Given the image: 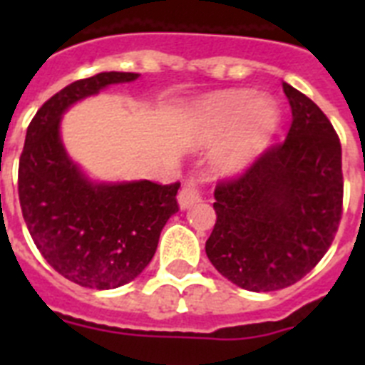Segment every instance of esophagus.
I'll return each mask as SVG.
<instances>
[{
    "mask_svg": "<svg viewBox=\"0 0 365 365\" xmlns=\"http://www.w3.org/2000/svg\"><path fill=\"white\" fill-rule=\"evenodd\" d=\"M200 200V191H199V185L197 182H187L180 189V193H178V205L182 210H187L189 206H193L195 202H199Z\"/></svg>",
    "mask_w": 365,
    "mask_h": 365,
    "instance_id": "esophagus-1",
    "label": "esophagus"
}]
</instances>
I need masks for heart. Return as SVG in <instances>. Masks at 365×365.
I'll use <instances>...</instances> for the list:
<instances>
[{
  "mask_svg": "<svg viewBox=\"0 0 365 365\" xmlns=\"http://www.w3.org/2000/svg\"><path fill=\"white\" fill-rule=\"evenodd\" d=\"M278 117L274 100L254 98L246 91L212 93L193 110L199 143L216 145L212 166L222 176H239L259 159L277 130Z\"/></svg>",
  "mask_w": 365,
  "mask_h": 365,
  "instance_id": "1",
  "label": "heart"
}]
</instances>
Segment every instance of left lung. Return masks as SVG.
I'll use <instances>...</instances> for the list:
<instances>
[{"instance_id":"left-lung-1","label":"left lung","mask_w":365,"mask_h":365,"mask_svg":"<svg viewBox=\"0 0 365 365\" xmlns=\"http://www.w3.org/2000/svg\"><path fill=\"white\" fill-rule=\"evenodd\" d=\"M282 88L292 108L286 140L214 191L217 220L206 255L250 292L301 280L328 252L341 220L339 138L311 98L288 83Z\"/></svg>"}]
</instances>
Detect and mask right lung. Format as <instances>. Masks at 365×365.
Masks as SVG:
<instances>
[{"label":"right lung","instance_id":"right-lung-1","mask_svg":"<svg viewBox=\"0 0 365 365\" xmlns=\"http://www.w3.org/2000/svg\"><path fill=\"white\" fill-rule=\"evenodd\" d=\"M138 77L102 71L71 83L41 106L26 132L19 166L24 222L48 265L85 288L113 289L134 280L153 259L160 231L178 212L180 183L93 180L62 142V117L71 106Z\"/></svg>","mask_w":365,"mask_h":365}]
</instances>
